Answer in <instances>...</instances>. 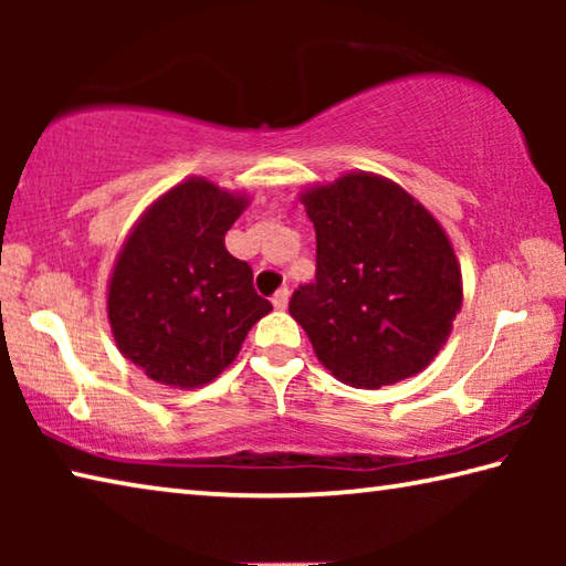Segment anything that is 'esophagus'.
<instances>
[{"mask_svg": "<svg viewBox=\"0 0 566 566\" xmlns=\"http://www.w3.org/2000/svg\"><path fill=\"white\" fill-rule=\"evenodd\" d=\"M286 302H290V290L286 286H282V290H276L274 296H272V304L276 306V310H284Z\"/></svg>", "mask_w": 566, "mask_h": 566, "instance_id": "1", "label": "esophagus"}]
</instances>
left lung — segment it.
Segmentation results:
<instances>
[{"label": "left lung", "mask_w": 566, "mask_h": 566, "mask_svg": "<svg viewBox=\"0 0 566 566\" xmlns=\"http://www.w3.org/2000/svg\"><path fill=\"white\" fill-rule=\"evenodd\" d=\"M317 232L314 282L290 314L344 385L379 389L417 375L442 349L462 306L444 229L395 181L347 175L304 195Z\"/></svg>", "instance_id": "left-lung-1"}]
</instances>
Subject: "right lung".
Segmentation results:
<instances>
[{
    "label": "right lung",
    "mask_w": 566,
    "mask_h": 566,
    "mask_svg": "<svg viewBox=\"0 0 566 566\" xmlns=\"http://www.w3.org/2000/svg\"><path fill=\"white\" fill-rule=\"evenodd\" d=\"M207 179L167 191L124 244L109 284L119 352L169 387H199L234 361L247 332L272 310L252 266L227 252L244 209Z\"/></svg>",
    "instance_id": "obj_1"
}]
</instances>
